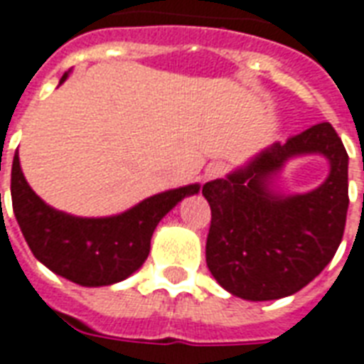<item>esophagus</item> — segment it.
I'll list each match as a JSON object with an SVG mask.
<instances>
[{
	"label": "esophagus",
	"mask_w": 364,
	"mask_h": 364,
	"mask_svg": "<svg viewBox=\"0 0 364 364\" xmlns=\"http://www.w3.org/2000/svg\"><path fill=\"white\" fill-rule=\"evenodd\" d=\"M225 173V166L216 161V164H210L208 168L204 169V181H212V179H218Z\"/></svg>",
	"instance_id": "obj_1"
}]
</instances>
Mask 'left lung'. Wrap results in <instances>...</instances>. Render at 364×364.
I'll list each match as a JSON object with an SVG mask.
<instances>
[{
  "instance_id": "left-lung-1",
  "label": "left lung",
  "mask_w": 364,
  "mask_h": 364,
  "mask_svg": "<svg viewBox=\"0 0 364 364\" xmlns=\"http://www.w3.org/2000/svg\"><path fill=\"white\" fill-rule=\"evenodd\" d=\"M322 154L331 175L318 190L285 197L269 189L289 157ZM347 156L330 123L272 144L245 168L203 187L212 210L206 264L231 295L272 301L297 293L324 270L346 230Z\"/></svg>"
}]
</instances>
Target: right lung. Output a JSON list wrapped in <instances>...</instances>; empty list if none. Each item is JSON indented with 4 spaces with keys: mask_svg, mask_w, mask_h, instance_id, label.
<instances>
[{
    "mask_svg": "<svg viewBox=\"0 0 364 364\" xmlns=\"http://www.w3.org/2000/svg\"><path fill=\"white\" fill-rule=\"evenodd\" d=\"M67 79V73L59 82ZM200 185L166 191L119 216L77 218L48 206L24 179L18 154L11 168V198L18 228L32 255L69 282L98 287L117 284L139 270L150 252L156 225Z\"/></svg>",
    "mask_w": 364,
    "mask_h": 364,
    "instance_id": "obj_1",
    "label": "right lung"
}]
</instances>
